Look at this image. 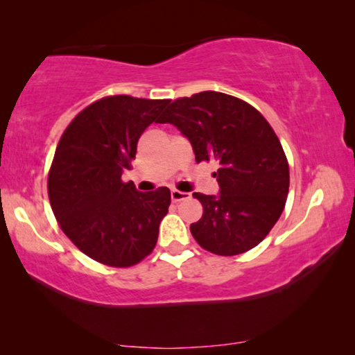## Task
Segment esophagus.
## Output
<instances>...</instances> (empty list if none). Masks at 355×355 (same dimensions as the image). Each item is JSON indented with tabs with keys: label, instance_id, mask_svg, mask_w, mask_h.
I'll use <instances>...</instances> for the list:
<instances>
[{
	"label": "esophagus",
	"instance_id": "34e87169",
	"mask_svg": "<svg viewBox=\"0 0 355 355\" xmlns=\"http://www.w3.org/2000/svg\"><path fill=\"white\" fill-rule=\"evenodd\" d=\"M187 198H191V193L187 192H181V191H171V200L173 202H182V200H187Z\"/></svg>",
	"mask_w": 355,
	"mask_h": 355
}]
</instances>
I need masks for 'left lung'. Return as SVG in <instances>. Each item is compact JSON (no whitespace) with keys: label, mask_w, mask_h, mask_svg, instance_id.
<instances>
[{"label":"left lung","mask_w":355,"mask_h":355,"mask_svg":"<svg viewBox=\"0 0 355 355\" xmlns=\"http://www.w3.org/2000/svg\"><path fill=\"white\" fill-rule=\"evenodd\" d=\"M158 123L181 130L197 163L220 164V193H193L203 205L191 225L193 239L225 257L259 245L279 220L289 191L288 159L268 121L245 101L208 90L173 101Z\"/></svg>","instance_id":"1"}]
</instances>
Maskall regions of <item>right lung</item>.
<instances>
[{
  "instance_id": "1",
  "label": "right lung",
  "mask_w": 355,
  "mask_h": 355,
  "mask_svg": "<svg viewBox=\"0 0 355 355\" xmlns=\"http://www.w3.org/2000/svg\"><path fill=\"white\" fill-rule=\"evenodd\" d=\"M168 103L106 96L80 111L58 144L48 176L53 213L77 249L100 263L132 266L157 244L169 189L144 193L121 176Z\"/></svg>"
}]
</instances>
